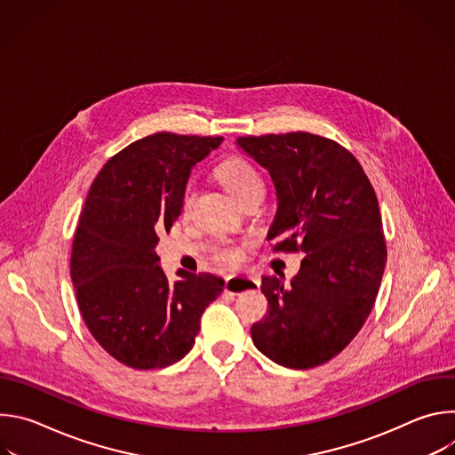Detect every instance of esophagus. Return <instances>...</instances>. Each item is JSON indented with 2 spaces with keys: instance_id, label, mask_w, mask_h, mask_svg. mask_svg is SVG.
<instances>
[{
  "instance_id": "esophagus-1",
  "label": "esophagus",
  "mask_w": 455,
  "mask_h": 455,
  "mask_svg": "<svg viewBox=\"0 0 455 455\" xmlns=\"http://www.w3.org/2000/svg\"><path fill=\"white\" fill-rule=\"evenodd\" d=\"M257 288H259V281L251 279V277L230 275V277L225 279V291H230V293L250 291V290H257Z\"/></svg>"
}]
</instances>
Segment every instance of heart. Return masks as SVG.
Returning a JSON list of instances; mask_svg holds the SVG:
<instances>
[{"label": "heart", "mask_w": 455, "mask_h": 455, "mask_svg": "<svg viewBox=\"0 0 455 455\" xmlns=\"http://www.w3.org/2000/svg\"><path fill=\"white\" fill-rule=\"evenodd\" d=\"M216 172H218V178L221 180V183L227 187V190L237 202L244 200L253 192H265V181H263L261 172H259L244 158H239V156L228 158L220 164ZM192 196H194L192 187H187V190L183 194V207L185 209L190 205ZM216 255L220 261H223L227 265H234L239 259V248L234 244H223L218 248Z\"/></svg>", "instance_id": "1"}]
</instances>
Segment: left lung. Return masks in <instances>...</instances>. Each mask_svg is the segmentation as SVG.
Returning <instances> with one entry per match:
<instances>
[{
    "label": "left lung",
    "instance_id": "left-lung-1",
    "mask_svg": "<svg viewBox=\"0 0 455 455\" xmlns=\"http://www.w3.org/2000/svg\"><path fill=\"white\" fill-rule=\"evenodd\" d=\"M237 146L274 180V251L306 253L290 286L263 277L270 307L251 340L279 365H322L356 337L379 290L387 246L376 192L335 140L297 132L239 137Z\"/></svg>",
    "mask_w": 455,
    "mask_h": 455
}]
</instances>
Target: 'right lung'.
Returning <instances> with one entry per match:
<instances>
[{
	"mask_svg": "<svg viewBox=\"0 0 455 455\" xmlns=\"http://www.w3.org/2000/svg\"><path fill=\"white\" fill-rule=\"evenodd\" d=\"M221 137L155 133L106 162L93 180L72 244L70 274L86 326L133 369H162L194 346L205 307L225 281L178 272L169 283L155 248L183 209L192 167Z\"/></svg>",
	"mask_w": 455,
	"mask_h": 455,
	"instance_id": "1",
	"label": "right lung"
}]
</instances>
